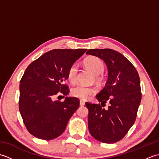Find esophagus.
I'll return each mask as SVG.
<instances>
[{"label": "esophagus", "mask_w": 159, "mask_h": 159, "mask_svg": "<svg viewBox=\"0 0 159 159\" xmlns=\"http://www.w3.org/2000/svg\"><path fill=\"white\" fill-rule=\"evenodd\" d=\"M85 101L83 100H80V106H84L85 105Z\"/></svg>", "instance_id": "esophagus-1"}]
</instances>
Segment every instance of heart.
<instances>
[{"label": "heart", "instance_id": "1", "mask_svg": "<svg viewBox=\"0 0 159 159\" xmlns=\"http://www.w3.org/2000/svg\"><path fill=\"white\" fill-rule=\"evenodd\" d=\"M85 65L94 75H100L104 70V64L98 57H89L85 60ZM78 68L76 64L71 66L67 72V79L72 83L76 80ZM98 79V77H97ZM96 92V89L92 87H87L83 85H78L72 89V95L79 98L86 100L93 95Z\"/></svg>", "mask_w": 159, "mask_h": 159}]
</instances>
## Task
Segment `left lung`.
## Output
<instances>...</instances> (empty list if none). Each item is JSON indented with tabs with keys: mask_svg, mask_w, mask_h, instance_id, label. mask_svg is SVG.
Wrapping results in <instances>:
<instances>
[{
	"mask_svg": "<svg viewBox=\"0 0 159 159\" xmlns=\"http://www.w3.org/2000/svg\"><path fill=\"white\" fill-rule=\"evenodd\" d=\"M104 61L108 69L105 87L96 95L100 104L87 102L88 128L98 141L116 143L127 134L136 120L141 100L140 79L137 70L126 57L109 48L89 49L86 52ZM107 102V110L102 108Z\"/></svg>",
	"mask_w": 159,
	"mask_h": 159,
	"instance_id": "obj_1",
	"label": "left lung"
}]
</instances>
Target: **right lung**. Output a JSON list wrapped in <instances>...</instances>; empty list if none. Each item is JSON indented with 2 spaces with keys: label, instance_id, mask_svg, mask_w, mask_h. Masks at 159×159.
I'll return each instance as SVG.
<instances>
[{
  "label": "right lung",
  "instance_id": "obj_1",
  "mask_svg": "<svg viewBox=\"0 0 159 159\" xmlns=\"http://www.w3.org/2000/svg\"><path fill=\"white\" fill-rule=\"evenodd\" d=\"M87 49H54L43 54L26 69L20 81L19 110L26 129L32 135L44 140L58 137L79 107L76 97L63 102L54 100L59 93L70 90L63 82L70 67Z\"/></svg>",
  "mask_w": 159,
  "mask_h": 159
}]
</instances>
